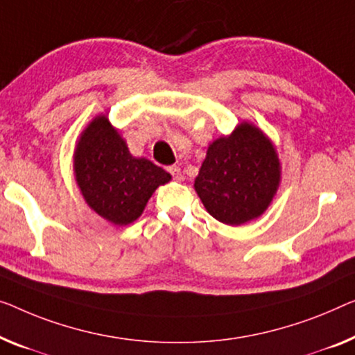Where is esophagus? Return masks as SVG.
<instances>
[{
	"label": "esophagus",
	"mask_w": 355,
	"mask_h": 355,
	"mask_svg": "<svg viewBox=\"0 0 355 355\" xmlns=\"http://www.w3.org/2000/svg\"><path fill=\"white\" fill-rule=\"evenodd\" d=\"M168 172H171V175L175 178V180H182L183 175H182V168H180L178 166H171L167 168Z\"/></svg>",
	"instance_id": "1"
}]
</instances>
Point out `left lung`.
<instances>
[{"label":"left lung","mask_w":355,"mask_h":355,"mask_svg":"<svg viewBox=\"0 0 355 355\" xmlns=\"http://www.w3.org/2000/svg\"><path fill=\"white\" fill-rule=\"evenodd\" d=\"M279 183L280 162L272 141L257 125L242 123L209 145L194 189L215 220L239 226L269 207Z\"/></svg>","instance_id":"left-lung-1"}]
</instances>
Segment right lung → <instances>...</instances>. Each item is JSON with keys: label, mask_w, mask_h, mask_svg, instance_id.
I'll return each mask as SVG.
<instances>
[{"label": "right lung", "mask_w": 355, "mask_h": 355, "mask_svg": "<svg viewBox=\"0 0 355 355\" xmlns=\"http://www.w3.org/2000/svg\"><path fill=\"white\" fill-rule=\"evenodd\" d=\"M73 168L89 207L118 226L139 218L156 188L172 178L145 157L132 156L105 114L94 118L83 130Z\"/></svg>", "instance_id": "1"}]
</instances>
